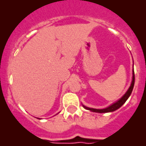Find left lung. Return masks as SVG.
Listing matches in <instances>:
<instances>
[{"label":"left lung","instance_id":"left-lung-1","mask_svg":"<svg viewBox=\"0 0 146 146\" xmlns=\"http://www.w3.org/2000/svg\"><path fill=\"white\" fill-rule=\"evenodd\" d=\"M134 83H135V74H134V71H133V81L131 83V85L129 87V88L128 89V91H126V93L119 99L118 101H116V103H114L112 105H110V107L105 108V109H94V108H90V107H87L85 106H83L85 109L89 110L93 112H97V113H108V112H113L116 110L117 109H119V107L123 105V104L126 101V100L128 99L129 97L130 96L132 91H133V87H134Z\"/></svg>","mask_w":146,"mask_h":146}]
</instances>
